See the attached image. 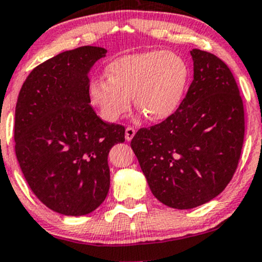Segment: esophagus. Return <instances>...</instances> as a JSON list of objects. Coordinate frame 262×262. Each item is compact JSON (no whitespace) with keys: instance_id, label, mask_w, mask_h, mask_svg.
Returning <instances> with one entry per match:
<instances>
[{"instance_id":"esophagus-1","label":"esophagus","mask_w":262,"mask_h":262,"mask_svg":"<svg viewBox=\"0 0 262 262\" xmlns=\"http://www.w3.org/2000/svg\"><path fill=\"white\" fill-rule=\"evenodd\" d=\"M134 135H135V129L133 127H127V129H125V134H124L125 140L130 141L132 139L134 138Z\"/></svg>"}]
</instances>
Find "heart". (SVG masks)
<instances>
[{
    "instance_id": "obj_1",
    "label": "heart",
    "mask_w": 262,
    "mask_h": 262,
    "mask_svg": "<svg viewBox=\"0 0 262 262\" xmlns=\"http://www.w3.org/2000/svg\"><path fill=\"white\" fill-rule=\"evenodd\" d=\"M107 79L89 83L92 102L102 120L117 122L130 110L132 97L148 120L162 122L173 116L186 93L190 68L175 53L150 51L120 57L106 66Z\"/></svg>"
}]
</instances>
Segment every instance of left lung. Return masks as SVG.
<instances>
[{"label": "left lung", "instance_id": "1", "mask_svg": "<svg viewBox=\"0 0 262 262\" xmlns=\"http://www.w3.org/2000/svg\"><path fill=\"white\" fill-rule=\"evenodd\" d=\"M193 81L180 107L130 146L154 196L191 209L225 190L237 169L244 140V108L232 72L211 53L192 49Z\"/></svg>", "mask_w": 262, "mask_h": 262}]
</instances>
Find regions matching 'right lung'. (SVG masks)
<instances>
[{
    "label": "right lung",
    "instance_id": "right-lung-1",
    "mask_svg": "<svg viewBox=\"0 0 262 262\" xmlns=\"http://www.w3.org/2000/svg\"><path fill=\"white\" fill-rule=\"evenodd\" d=\"M106 49L62 52L30 72L15 106V155L30 188L46 207L68 216L94 211L107 196L111 147L124 127L91 106L89 71Z\"/></svg>",
    "mask_w": 262,
    "mask_h": 262
}]
</instances>
